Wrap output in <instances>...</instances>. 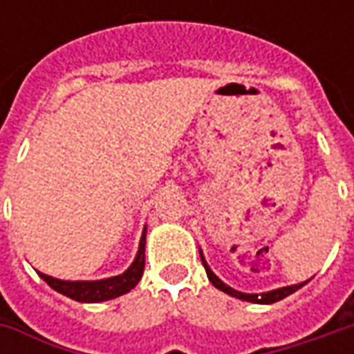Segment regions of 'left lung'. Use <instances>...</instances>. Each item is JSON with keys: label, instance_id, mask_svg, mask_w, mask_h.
Here are the masks:
<instances>
[{"label": "left lung", "instance_id": "1", "mask_svg": "<svg viewBox=\"0 0 354 354\" xmlns=\"http://www.w3.org/2000/svg\"><path fill=\"white\" fill-rule=\"evenodd\" d=\"M201 261H203V266H205V269H207L208 281L212 282L216 288L222 290V292H225V294H230V296L237 297V299H243V301H252V304H274V301H281V299H284V297L290 296V294H294L296 290H299L301 286L307 284V281H305V282H299V284H292V286H284V288L271 290V292H261V294H245V292H239V290L231 288V286H227L225 282L220 281V279L212 273V269L208 267L207 261H205L203 252H201ZM309 281H311V279H309Z\"/></svg>", "mask_w": 354, "mask_h": 354}]
</instances>
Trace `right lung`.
Segmentation results:
<instances>
[{
  "label": "right lung",
  "mask_w": 354,
  "mask_h": 354,
  "mask_svg": "<svg viewBox=\"0 0 354 354\" xmlns=\"http://www.w3.org/2000/svg\"><path fill=\"white\" fill-rule=\"evenodd\" d=\"M144 266H146V227L140 239L136 258L124 273L117 274V277H109V279H102V281H60V279L39 273V271L37 274L49 284L50 288L60 292L62 296L72 297L81 304H98V301L113 299V297L131 292L142 279Z\"/></svg>",
  "instance_id": "right-lung-1"
}]
</instances>
